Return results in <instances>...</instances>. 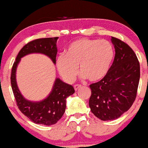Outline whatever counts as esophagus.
<instances>
[{"label": "esophagus", "mask_w": 148, "mask_h": 148, "mask_svg": "<svg viewBox=\"0 0 148 148\" xmlns=\"http://www.w3.org/2000/svg\"><path fill=\"white\" fill-rule=\"evenodd\" d=\"M74 90H75L76 91V90H79L80 88H81V85H75V86H74Z\"/></svg>", "instance_id": "obj_1"}]
</instances>
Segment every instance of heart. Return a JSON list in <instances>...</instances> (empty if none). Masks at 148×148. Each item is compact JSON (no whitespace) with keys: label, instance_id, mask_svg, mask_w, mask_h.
Instances as JSON below:
<instances>
[{"label":"heart","instance_id":"1","mask_svg":"<svg viewBox=\"0 0 148 148\" xmlns=\"http://www.w3.org/2000/svg\"><path fill=\"white\" fill-rule=\"evenodd\" d=\"M114 56L113 45L106 40L80 39L71 44L66 55L58 57L56 67L60 75L68 83L75 80L79 66L83 79L97 81L108 72Z\"/></svg>","mask_w":148,"mask_h":148}]
</instances>
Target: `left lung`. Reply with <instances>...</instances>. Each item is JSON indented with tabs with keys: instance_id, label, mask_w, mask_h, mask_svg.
Segmentation results:
<instances>
[{
	"instance_id": "obj_1",
	"label": "left lung",
	"mask_w": 148,
	"mask_h": 148,
	"mask_svg": "<svg viewBox=\"0 0 148 148\" xmlns=\"http://www.w3.org/2000/svg\"><path fill=\"white\" fill-rule=\"evenodd\" d=\"M115 58L107 74L91 84L89 106L97 118L103 121L120 118L136 99L140 79V64L130 47L111 37Z\"/></svg>"
}]
</instances>
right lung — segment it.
Listing matches in <instances>:
<instances>
[{
  "label": "right lung",
  "mask_w": 148,
  "mask_h": 148,
  "mask_svg": "<svg viewBox=\"0 0 148 148\" xmlns=\"http://www.w3.org/2000/svg\"><path fill=\"white\" fill-rule=\"evenodd\" d=\"M58 37H49L30 42L18 52L12 68L11 85L17 106L22 113L35 124L54 125L62 118L66 108V99L74 93L72 86L56 78L51 92L40 101H30L22 95L16 83V73L18 64L25 56L31 53H41L48 56L53 64L58 52L56 42Z\"/></svg>",
  "instance_id": "right-lung-1"
}]
</instances>
